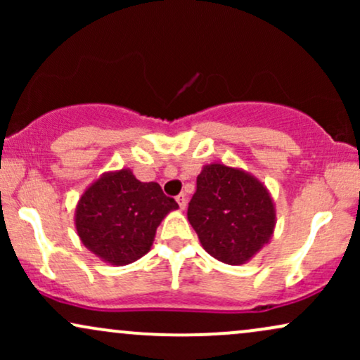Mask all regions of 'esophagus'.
Wrapping results in <instances>:
<instances>
[{
  "label": "esophagus",
  "instance_id": "1",
  "mask_svg": "<svg viewBox=\"0 0 360 360\" xmlns=\"http://www.w3.org/2000/svg\"><path fill=\"white\" fill-rule=\"evenodd\" d=\"M176 201H177V205H179L181 210H186V206H188V196H186L184 193H181L179 196L176 198Z\"/></svg>",
  "mask_w": 360,
  "mask_h": 360
}]
</instances>
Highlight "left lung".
<instances>
[{
  "label": "left lung",
  "instance_id": "left-lung-1",
  "mask_svg": "<svg viewBox=\"0 0 360 360\" xmlns=\"http://www.w3.org/2000/svg\"><path fill=\"white\" fill-rule=\"evenodd\" d=\"M188 220L212 257L242 266L274 235L276 206L269 189L250 172L213 162L198 176Z\"/></svg>",
  "mask_w": 360,
  "mask_h": 360
}]
</instances>
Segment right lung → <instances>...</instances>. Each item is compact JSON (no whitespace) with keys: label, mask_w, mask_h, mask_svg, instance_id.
<instances>
[{"label":"right lung","mask_w":360,"mask_h":360,"mask_svg":"<svg viewBox=\"0 0 360 360\" xmlns=\"http://www.w3.org/2000/svg\"><path fill=\"white\" fill-rule=\"evenodd\" d=\"M179 208L157 183H142L131 169L103 172L81 194L74 213L79 240L103 262L127 266L150 250L155 230Z\"/></svg>","instance_id":"obj_1"}]
</instances>
